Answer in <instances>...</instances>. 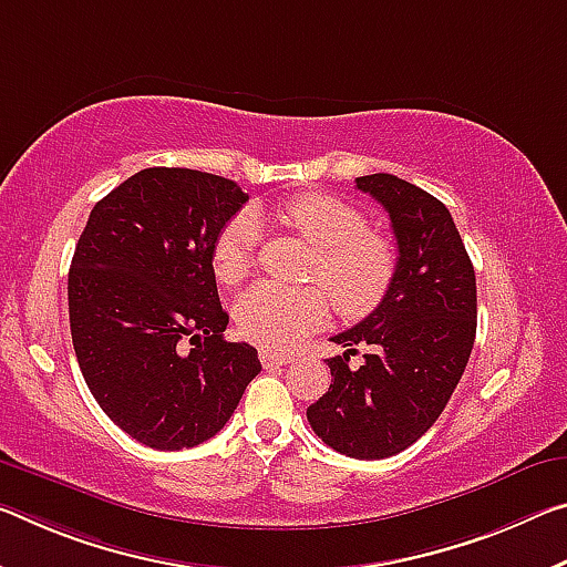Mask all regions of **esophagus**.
Instances as JSON below:
<instances>
[{"label":"esophagus","mask_w":567,"mask_h":567,"mask_svg":"<svg viewBox=\"0 0 567 567\" xmlns=\"http://www.w3.org/2000/svg\"><path fill=\"white\" fill-rule=\"evenodd\" d=\"M259 361H262L265 368H272V365L292 363L295 358L292 355H282V353H272V350H262V353H259Z\"/></svg>","instance_id":"obj_1"}]
</instances>
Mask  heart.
<instances>
[{
    "label": "heart",
    "mask_w": 567,
    "mask_h": 567,
    "mask_svg": "<svg viewBox=\"0 0 567 567\" xmlns=\"http://www.w3.org/2000/svg\"><path fill=\"white\" fill-rule=\"evenodd\" d=\"M277 217L316 249L308 265V280L326 287L338 312L361 318L383 300L396 272V255L389 239L368 229L355 206L338 196L308 192L285 202ZM259 237L262 227L251 212L235 214L219 229L212 247V265L224 285L247 280L255 267ZM235 320L251 343L292 350L328 320V296L320 287L262 282L237 300Z\"/></svg>",
    "instance_id": "obj_1"
}]
</instances>
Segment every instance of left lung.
<instances>
[{
	"label": "left lung",
	"mask_w": 567,
	"mask_h": 567,
	"mask_svg": "<svg viewBox=\"0 0 567 567\" xmlns=\"http://www.w3.org/2000/svg\"><path fill=\"white\" fill-rule=\"evenodd\" d=\"M355 186L389 212L399 262L379 308L330 338L348 350L328 358L332 383L308 406V421L336 452L385 460L424 436L452 399L477 336V280L436 196L391 174ZM358 342L369 353L350 369Z\"/></svg>",
	"instance_id": "8db88e82"
}]
</instances>
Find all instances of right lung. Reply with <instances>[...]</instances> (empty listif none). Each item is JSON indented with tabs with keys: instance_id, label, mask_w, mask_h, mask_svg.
<instances>
[{
	"instance_id": "1",
	"label": "right lung",
	"mask_w": 567,
	"mask_h": 567,
	"mask_svg": "<svg viewBox=\"0 0 567 567\" xmlns=\"http://www.w3.org/2000/svg\"><path fill=\"white\" fill-rule=\"evenodd\" d=\"M247 199L224 176L143 168L93 206L78 239L68 305L80 371L107 419L151 449L212 439L262 371L255 348L224 340L212 265Z\"/></svg>"
}]
</instances>
